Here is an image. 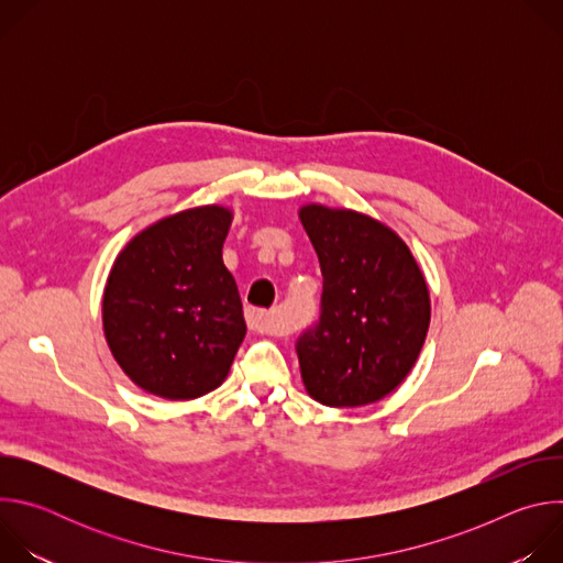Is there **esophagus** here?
Here are the masks:
<instances>
[{
  "instance_id": "obj_1",
  "label": "esophagus",
  "mask_w": 563,
  "mask_h": 563,
  "mask_svg": "<svg viewBox=\"0 0 563 563\" xmlns=\"http://www.w3.org/2000/svg\"><path fill=\"white\" fill-rule=\"evenodd\" d=\"M245 318H247L250 330H254L258 334H272V336L283 334V325L278 323V318L272 311H263V309L250 307Z\"/></svg>"
}]
</instances>
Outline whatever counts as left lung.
Masks as SVG:
<instances>
[{
	"mask_svg": "<svg viewBox=\"0 0 563 563\" xmlns=\"http://www.w3.org/2000/svg\"><path fill=\"white\" fill-rule=\"evenodd\" d=\"M298 216L323 274L320 318L296 343L305 389L330 408L376 404L404 383L426 343L428 283L387 224L325 205Z\"/></svg>",
	"mask_w": 563,
	"mask_h": 563,
	"instance_id": "obj_1",
	"label": "left lung"
}]
</instances>
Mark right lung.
<instances>
[{
    "instance_id": "obj_1",
    "label": "right lung",
    "mask_w": 563,
    "mask_h": 563,
    "mask_svg": "<svg viewBox=\"0 0 563 563\" xmlns=\"http://www.w3.org/2000/svg\"><path fill=\"white\" fill-rule=\"evenodd\" d=\"M231 209L205 205L129 240L107 278L109 350L144 391L189 400L216 389L247 334L243 302L222 263Z\"/></svg>"
}]
</instances>
